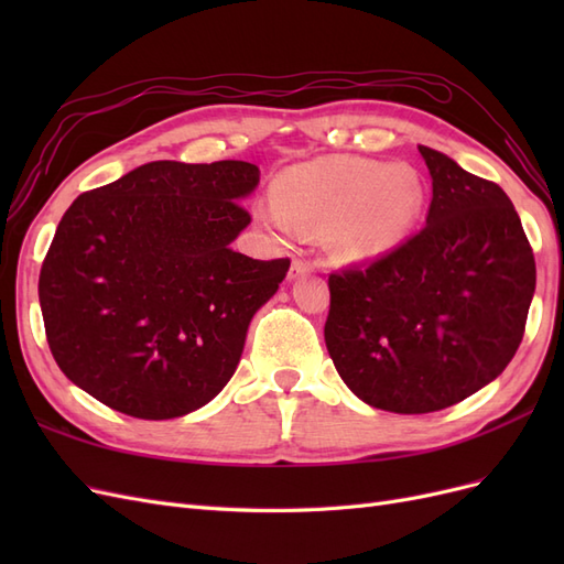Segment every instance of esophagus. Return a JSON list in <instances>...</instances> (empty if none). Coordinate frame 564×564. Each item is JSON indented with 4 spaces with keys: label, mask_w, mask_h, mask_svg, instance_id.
I'll list each match as a JSON object with an SVG mask.
<instances>
[{
    "label": "esophagus",
    "mask_w": 564,
    "mask_h": 564,
    "mask_svg": "<svg viewBox=\"0 0 564 564\" xmlns=\"http://www.w3.org/2000/svg\"><path fill=\"white\" fill-rule=\"evenodd\" d=\"M311 270H313V265H311L308 261H303V259H294V263H292V270H289V280H296V278H301V275H308Z\"/></svg>",
    "instance_id": "34e87169"
}]
</instances>
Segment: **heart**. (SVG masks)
<instances>
[{
	"mask_svg": "<svg viewBox=\"0 0 564 564\" xmlns=\"http://www.w3.org/2000/svg\"><path fill=\"white\" fill-rule=\"evenodd\" d=\"M272 199L256 212L268 230H322L336 259L367 261L400 247L414 230L425 185L409 164L334 155L289 166Z\"/></svg>",
	"mask_w": 564,
	"mask_h": 564,
	"instance_id": "b5f03b06",
	"label": "heart"
}]
</instances>
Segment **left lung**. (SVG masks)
I'll return each instance as SVG.
<instances>
[{
	"label": "left lung",
	"instance_id": "1",
	"mask_svg": "<svg viewBox=\"0 0 564 564\" xmlns=\"http://www.w3.org/2000/svg\"><path fill=\"white\" fill-rule=\"evenodd\" d=\"M433 178L425 228L367 265L329 275L324 340L362 402L447 409L513 360L536 286L534 253L497 183L419 145Z\"/></svg>",
	"mask_w": 564,
	"mask_h": 564
}]
</instances>
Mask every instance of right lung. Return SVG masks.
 I'll use <instances>...</instances> for the list:
<instances>
[{"label":"right lung","instance_id":"add662e5","mask_svg":"<svg viewBox=\"0 0 564 564\" xmlns=\"http://www.w3.org/2000/svg\"><path fill=\"white\" fill-rule=\"evenodd\" d=\"M259 166L150 162L79 195L40 272L51 355L91 398L133 419L195 412L226 388L249 322L289 259L230 242L251 216Z\"/></svg>","mask_w":564,"mask_h":564}]
</instances>
